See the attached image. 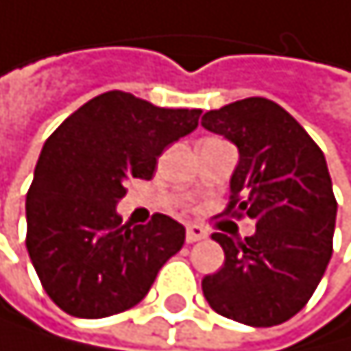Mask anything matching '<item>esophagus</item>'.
Returning <instances> with one entry per match:
<instances>
[{
	"mask_svg": "<svg viewBox=\"0 0 351 351\" xmlns=\"http://www.w3.org/2000/svg\"><path fill=\"white\" fill-rule=\"evenodd\" d=\"M206 230L199 226V224H189L186 226V241L189 244H195V241H199V239H206Z\"/></svg>",
	"mask_w": 351,
	"mask_h": 351,
	"instance_id": "34e87169",
	"label": "esophagus"
}]
</instances>
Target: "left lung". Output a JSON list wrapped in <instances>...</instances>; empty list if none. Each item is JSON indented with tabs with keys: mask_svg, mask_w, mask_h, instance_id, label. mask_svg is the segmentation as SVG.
<instances>
[{
	"mask_svg": "<svg viewBox=\"0 0 351 351\" xmlns=\"http://www.w3.org/2000/svg\"><path fill=\"white\" fill-rule=\"evenodd\" d=\"M202 127L239 152L226 215H246L255 233L224 248V266L202 279L208 306L226 319L270 328L306 306L332 257L337 199L326 156L283 107L268 99L228 103Z\"/></svg>",
	"mask_w": 351,
	"mask_h": 351,
	"instance_id": "left-lung-1",
	"label": "left lung"
}]
</instances>
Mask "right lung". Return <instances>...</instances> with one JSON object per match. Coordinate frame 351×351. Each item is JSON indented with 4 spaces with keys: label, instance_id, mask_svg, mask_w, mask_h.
Instances as JSON below:
<instances>
[{
    "label": "right lung",
    "instance_id": "right-lung-1",
    "mask_svg": "<svg viewBox=\"0 0 351 351\" xmlns=\"http://www.w3.org/2000/svg\"><path fill=\"white\" fill-rule=\"evenodd\" d=\"M202 110H167L127 92L87 101L45 141L25 195V248L43 290L63 312L103 319L141 303L184 226L156 213L123 226L116 204L132 178L197 127Z\"/></svg>",
    "mask_w": 351,
    "mask_h": 351
}]
</instances>
